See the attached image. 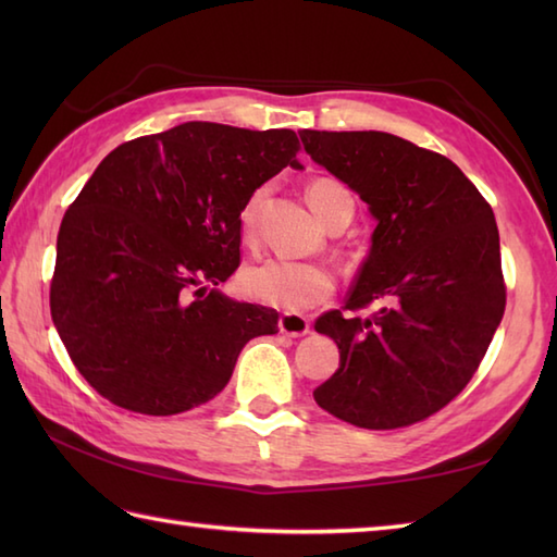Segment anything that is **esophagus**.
<instances>
[{
    "label": "esophagus",
    "instance_id": "esophagus-1",
    "mask_svg": "<svg viewBox=\"0 0 557 557\" xmlns=\"http://www.w3.org/2000/svg\"><path fill=\"white\" fill-rule=\"evenodd\" d=\"M277 327L282 335H289V337H304L306 333L311 330L309 318L301 315V313H282Z\"/></svg>",
    "mask_w": 557,
    "mask_h": 557
}]
</instances>
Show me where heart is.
I'll use <instances>...</instances> for the list:
<instances>
[{"instance_id": "heart-1", "label": "heart", "mask_w": 557, "mask_h": 557, "mask_svg": "<svg viewBox=\"0 0 557 557\" xmlns=\"http://www.w3.org/2000/svg\"><path fill=\"white\" fill-rule=\"evenodd\" d=\"M263 191H256L239 212V227L244 234L253 232L256 210ZM309 203L321 222H333L342 210L354 208L349 191L333 180H318L309 186ZM239 289L244 297L282 311H309L325 301L335 289V280L318 263L289 258H265L260 263L246 265L239 272Z\"/></svg>"}]
</instances>
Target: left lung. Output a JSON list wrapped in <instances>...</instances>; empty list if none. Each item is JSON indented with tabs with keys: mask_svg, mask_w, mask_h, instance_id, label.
I'll use <instances>...</instances> for the list:
<instances>
[{
	"mask_svg": "<svg viewBox=\"0 0 557 557\" xmlns=\"http://www.w3.org/2000/svg\"><path fill=\"white\" fill-rule=\"evenodd\" d=\"M311 160L369 203L371 253L341 311L315 330L339 369L313 389L318 407L359 429L429 419L471 375L505 313L498 224L453 160L383 132H299ZM371 302L379 311L359 319Z\"/></svg>",
	"mask_w": 557,
	"mask_h": 557,
	"instance_id": "obj_1",
	"label": "left lung"
}]
</instances>
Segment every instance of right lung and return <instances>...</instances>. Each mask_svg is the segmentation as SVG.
I'll list each match as a JSON object with an SVG mask.
<instances>
[{
    "mask_svg": "<svg viewBox=\"0 0 557 557\" xmlns=\"http://www.w3.org/2000/svg\"><path fill=\"white\" fill-rule=\"evenodd\" d=\"M292 128L186 122L114 148L69 206L50 311L78 373L112 405L172 417L230 383L277 313L218 289L239 268V212L301 170Z\"/></svg>",
    "mask_w": 557,
    "mask_h": 557,
    "instance_id": "right-lung-1",
    "label": "right lung"
}]
</instances>
